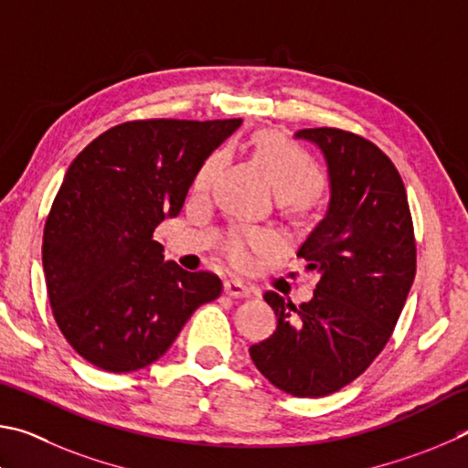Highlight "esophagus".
I'll return each mask as SVG.
<instances>
[{
	"label": "esophagus",
	"instance_id": "34e87169",
	"mask_svg": "<svg viewBox=\"0 0 468 468\" xmlns=\"http://www.w3.org/2000/svg\"><path fill=\"white\" fill-rule=\"evenodd\" d=\"M224 292L228 293L229 298H250L252 296V290L249 285H244L239 280H226L224 282Z\"/></svg>",
	"mask_w": 468,
	"mask_h": 468
}]
</instances>
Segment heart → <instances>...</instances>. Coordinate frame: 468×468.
I'll return each mask as SVG.
<instances>
[{
    "label": "heart",
    "instance_id": "1",
    "mask_svg": "<svg viewBox=\"0 0 468 468\" xmlns=\"http://www.w3.org/2000/svg\"><path fill=\"white\" fill-rule=\"evenodd\" d=\"M252 150L265 164L269 178H271L282 199L302 207L313 199V195L321 191L323 172L318 168L316 160L288 135L280 133V131H261L252 139ZM224 164L226 150L211 152L197 168L191 191L195 195L207 193L218 180ZM273 249H277V240L271 234L252 232V229L232 228L221 240V250L236 269H250L259 255Z\"/></svg>",
    "mask_w": 468,
    "mask_h": 468
}]
</instances>
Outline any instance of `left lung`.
<instances>
[{"label":"left lung","instance_id":"8db88e82","mask_svg":"<svg viewBox=\"0 0 468 468\" xmlns=\"http://www.w3.org/2000/svg\"><path fill=\"white\" fill-rule=\"evenodd\" d=\"M296 135L329 164V211L298 250L321 282L300 306L265 292L277 329L250 346V357L273 387L316 399L354 382L388 343L415 280L417 247L403 178L378 145L337 127Z\"/></svg>","mask_w":468,"mask_h":468}]
</instances>
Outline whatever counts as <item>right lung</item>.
Here are the masks:
<instances>
[{"mask_svg":"<svg viewBox=\"0 0 468 468\" xmlns=\"http://www.w3.org/2000/svg\"><path fill=\"white\" fill-rule=\"evenodd\" d=\"M240 122L127 121L71 162L45 221L43 269L55 323L86 362L142 370L221 293L218 275L164 261L154 229L178 216L197 168Z\"/></svg>","mask_w":468,"mask_h":468,"instance_id":"obj_1","label":"right lung"}]
</instances>
